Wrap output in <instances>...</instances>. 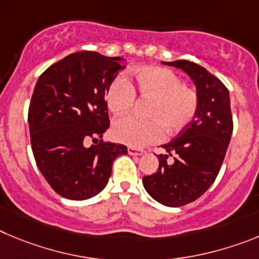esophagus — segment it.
I'll use <instances>...</instances> for the list:
<instances>
[{
    "instance_id": "1",
    "label": "esophagus",
    "mask_w": 259,
    "mask_h": 259,
    "mask_svg": "<svg viewBox=\"0 0 259 259\" xmlns=\"http://www.w3.org/2000/svg\"><path fill=\"white\" fill-rule=\"evenodd\" d=\"M127 153H129L130 156H141V155H143V151L138 150V148H133V147H129V148H127Z\"/></svg>"
}]
</instances>
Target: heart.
Returning a JSON list of instances; mask_svg holds the SVG:
<instances>
[{
	"instance_id": "b5f03b06",
	"label": "heart",
	"mask_w": 259,
	"mask_h": 259,
	"mask_svg": "<svg viewBox=\"0 0 259 259\" xmlns=\"http://www.w3.org/2000/svg\"><path fill=\"white\" fill-rule=\"evenodd\" d=\"M135 94L150 102L146 111L150 120L120 118L112 127L113 138L133 148L157 142L161 128L166 135L178 134L188 126L199 107L196 92L183 86L174 72L161 67L134 69L132 85L122 77L112 81L106 93L107 108L113 115H125L133 107Z\"/></svg>"
}]
</instances>
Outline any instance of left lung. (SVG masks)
Listing matches in <instances>:
<instances>
[{"instance_id":"8db88e82","label":"left lung","mask_w":259,"mask_h":259,"mask_svg":"<svg viewBox=\"0 0 259 259\" xmlns=\"http://www.w3.org/2000/svg\"><path fill=\"white\" fill-rule=\"evenodd\" d=\"M185 72L196 88L197 112L186 129L162 144L158 169L143 177V186L153 200L178 208L199 199L213 185L231 139L230 93L204 67L188 60L162 62Z\"/></svg>"}]
</instances>
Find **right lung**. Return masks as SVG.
I'll return each instance as SVG.
<instances>
[{
  "label": "right lung",
  "mask_w": 259,
  "mask_h": 259,
  "mask_svg": "<svg viewBox=\"0 0 259 259\" xmlns=\"http://www.w3.org/2000/svg\"><path fill=\"white\" fill-rule=\"evenodd\" d=\"M120 57L78 51L49 67L37 80L28 124L34 160L51 188L69 200H88L108 183L124 144L101 141L109 126L104 101L125 68Z\"/></svg>",
  "instance_id": "add662e5"
}]
</instances>
